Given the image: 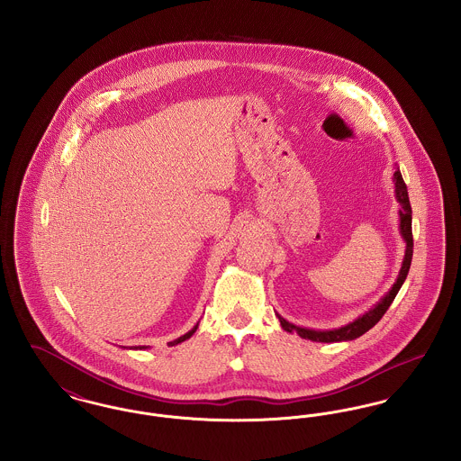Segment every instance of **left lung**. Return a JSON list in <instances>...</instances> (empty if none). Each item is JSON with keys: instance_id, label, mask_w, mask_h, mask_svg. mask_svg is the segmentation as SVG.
Returning <instances> with one entry per match:
<instances>
[{"instance_id": "8db88e82", "label": "left lung", "mask_w": 461, "mask_h": 461, "mask_svg": "<svg viewBox=\"0 0 461 461\" xmlns=\"http://www.w3.org/2000/svg\"><path fill=\"white\" fill-rule=\"evenodd\" d=\"M394 186H395V198L401 205V211H399V231H401V237L406 241V252H404V259L401 264V269H399V275H397V280H395L393 288L380 299L378 304L366 311L363 316H359L357 320L351 321L349 325L346 327H340V329L333 330H311L303 329V327H295L294 323H288L285 318H282L280 314L278 320H280V325L285 331H297L303 339L307 340H312V342H342V340H354L357 337H361L363 333H366L368 330L373 329L380 320L382 316L387 312V309L393 304V301L399 292V288L404 284L406 276H408V271H410V266H411V258H413V233H411V205H410V197H408V190H406V183L401 176V171L397 169L394 173Z\"/></svg>"}]
</instances>
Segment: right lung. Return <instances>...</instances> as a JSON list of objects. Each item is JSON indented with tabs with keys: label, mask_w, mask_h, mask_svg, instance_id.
<instances>
[{
	"label": "right lung",
	"mask_w": 461,
	"mask_h": 461,
	"mask_svg": "<svg viewBox=\"0 0 461 461\" xmlns=\"http://www.w3.org/2000/svg\"><path fill=\"white\" fill-rule=\"evenodd\" d=\"M198 329V323L194 327V329L190 330L188 333H185V335H181L179 339H176V340H173V342H169V346H176V344H181V342H185L186 339H190L195 331H197ZM130 349H145V346H141V348H130Z\"/></svg>",
	"instance_id": "obj_1"
}]
</instances>
